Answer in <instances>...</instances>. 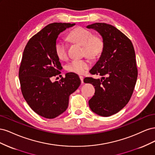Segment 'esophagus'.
<instances>
[{
    "label": "esophagus",
    "instance_id": "1",
    "mask_svg": "<svg viewBox=\"0 0 155 155\" xmlns=\"http://www.w3.org/2000/svg\"><path fill=\"white\" fill-rule=\"evenodd\" d=\"M79 78H80V79H81V83L82 84H83L84 83V82H83V76H79Z\"/></svg>",
    "mask_w": 155,
    "mask_h": 155
}]
</instances>
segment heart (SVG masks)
Listing matches in <instances>:
<instances>
[{
  "label": "heart",
  "mask_w": 155,
  "mask_h": 155,
  "mask_svg": "<svg viewBox=\"0 0 155 155\" xmlns=\"http://www.w3.org/2000/svg\"><path fill=\"white\" fill-rule=\"evenodd\" d=\"M68 39L75 43L83 46V54L90 58L100 56L104 48V41L101 37L93 35L92 32L83 27H78L69 33ZM55 53L59 59L67 57V45L61 41L55 44ZM89 67L90 63L85 59H74L68 63L66 70L70 72L83 74Z\"/></svg>",
  "instance_id": "b5f03b06"
}]
</instances>
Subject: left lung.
Here are the masks:
<instances>
[{
  "mask_svg": "<svg viewBox=\"0 0 155 155\" xmlns=\"http://www.w3.org/2000/svg\"><path fill=\"white\" fill-rule=\"evenodd\" d=\"M87 28L96 30L104 41V50L90 73L106 76L84 79V83L95 87L88 105L94 113L110 116L122 109L132 96L138 77L134 49L128 37L113 26L96 22Z\"/></svg>",
  "mask_w": 155,
  "mask_h": 155,
  "instance_id": "8db88e82",
  "label": "left lung"
}]
</instances>
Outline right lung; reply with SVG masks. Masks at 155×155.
<instances>
[{
    "mask_svg": "<svg viewBox=\"0 0 155 155\" xmlns=\"http://www.w3.org/2000/svg\"><path fill=\"white\" fill-rule=\"evenodd\" d=\"M74 25H47L31 37L23 51L18 72L22 96L35 113L46 118H54L66 110L70 95L81 84L78 75L73 72L66 74L59 81H51L62 68L55 53L56 39L61 32Z\"/></svg>",
    "mask_w": 155,
    "mask_h": 155,
    "instance_id": "1",
    "label": "right lung"
}]
</instances>
